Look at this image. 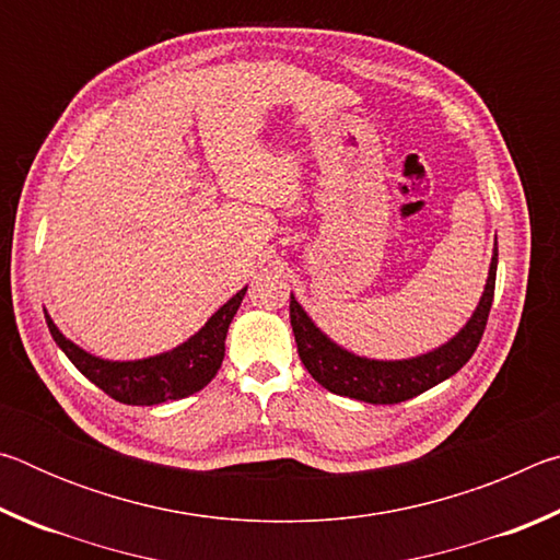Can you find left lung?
<instances>
[{
	"mask_svg": "<svg viewBox=\"0 0 560 560\" xmlns=\"http://www.w3.org/2000/svg\"><path fill=\"white\" fill-rule=\"evenodd\" d=\"M497 261L499 249H494V257H491L485 296H481L471 320L459 330L457 338H452L447 346L432 350L428 355L412 360H395V363H383V360H368L353 353H346L343 348L330 343V340L311 324L306 311H303L299 306V301L291 296L289 316L293 336H296L301 363L306 365L311 377H314L318 385H324L326 390L371 405H397L430 390V387L447 381L450 375L457 373L474 355L481 336H485L491 301H494Z\"/></svg>",
	"mask_w": 560,
	"mask_h": 560,
	"instance_id": "obj_1",
	"label": "left lung"
}]
</instances>
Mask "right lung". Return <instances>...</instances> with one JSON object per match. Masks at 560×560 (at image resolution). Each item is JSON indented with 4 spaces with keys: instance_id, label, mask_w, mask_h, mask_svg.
<instances>
[{
    "instance_id": "1",
    "label": "right lung",
    "mask_w": 560,
    "mask_h": 560,
    "mask_svg": "<svg viewBox=\"0 0 560 560\" xmlns=\"http://www.w3.org/2000/svg\"><path fill=\"white\" fill-rule=\"evenodd\" d=\"M244 293L246 289L226 301L207 320L200 334L189 338L187 343L170 350V353L148 360H132V363H110V360L89 355L86 350L66 340L49 316H46V324H49L56 346L69 355L71 363L93 385H98L113 400L122 405H160L202 390L212 381L214 373L220 371L226 328H230Z\"/></svg>"
}]
</instances>
